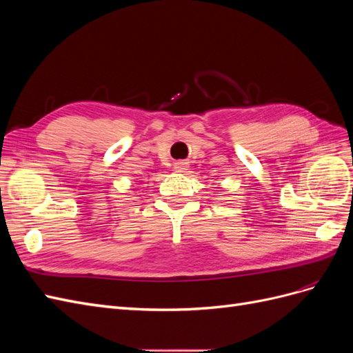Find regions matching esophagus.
<instances>
[{"label":"esophagus","mask_w":353,"mask_h":353,"mask_svg":"<svg viewBox=\"0 0 353 353\" xmlns=\"http://www.w3.org/2000/svg\"><path fill=\"white\" fill-rule=\"evenodd\" d=\"M187 168H188L187 160H176V162L174 163V169L176 170V172H184Z\"/></svg>","instance_id":"34e87169"}]
</instances>
